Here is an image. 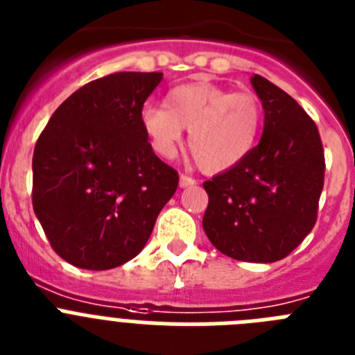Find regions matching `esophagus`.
<instances>
[{
    "mask_svg": "<svg viewBox=\"0 0 355 355\" xmlns=\"http://www.w3.org/2000/svg\"><path fill=\"white\" fill-rule=\"evenodd\" d=\"M196 180L193 177H187V175H180V178H178V186L180 187H191L195 186Z\"/></svg>",
    "mask_w": 355,
    "mask_h": 355,
    "instance_id": "1",
    "label": "esophagus"
}]
</instances>
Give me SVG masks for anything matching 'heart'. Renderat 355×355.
Returning a JSON list of instances; mask_svg holds the SVG:
<instances>
[{
  "mask_svg": "<svg viewBox=\"0 0 355 355\" xmlns=\"http://www.w3.org/2000/svg\"><path fill=\"white\" fill-rule=\"evenodd\" d=\"M148 141L164 159H171L189 132V150L209 173L234 168L250 155L263 125V107L250 92H232L209 82L171 89L166 107L144 105L139 114Z\"/></svg>",
  "mask_w": 355,
  "mask_h": 355,
  "instance_id": "heart-1",
  "label": "heart"
}]
</instances>
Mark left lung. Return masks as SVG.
Masks as SVG:
<instances>
[{"label": "left lung", "mask_w": 355, "mask_h": 355, "mask_svg": "<svg viewBox=\"0 0 355 355\" xmlns=\"http://www.w3.org/2000/svg\"><path fill=\"white\" fill-rule=\"evenodd\" d=\"M250 82L263 103V137L239 164L203 182L209 205L202 225L221 254L275 263L316 223L325 159L306 110L261 75Z\"/></svg>", "instance_id": "1"}]
</instances>
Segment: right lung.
Here are the masks:
<instances>
[{
  "label": "right lung",
  "instance_id": "add662e5",
  "mask_svg": "<svg viewBox=\"0 0 355 355\" xmlns=\"http://www.w3.org/2000/svg\"><path fill=\"white\" fill-rule=\"evenodd\" d=\"M162 73H114L80 87L48 121L33 152L32 202L53 250L84 270L139 254L178 173L141 126Z\"/></svg>",
  "mask_w": 355,
  "mask_h": 355
}]
</instances>
